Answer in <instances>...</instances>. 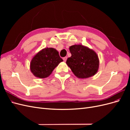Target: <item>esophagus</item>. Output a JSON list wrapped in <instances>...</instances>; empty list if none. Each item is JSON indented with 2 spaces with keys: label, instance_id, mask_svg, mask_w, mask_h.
<instances>
[{
  "label": "esophagus",
  "instance_id": "obj_1",
  "mask_svg": "<svg viewBox=\"0 0 130 130\" xmlns=\"http://www.w3.org/2000/svg\"><path fill=\"white\" fill-rule=\"evenodd\" d=\"M67 59V57H64L63 58V61H64V62H66V61Z\"/></svg>",
  "mask_w": 130,
  "mask_h": 130
}]
</instances>
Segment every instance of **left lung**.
Here are the masks:
<instances>
[{
    "label": "left lung",
    "instance_id": "8db88e82",
    "mask_svg": "<svg viewBox=\"0 0 130 130\" xmlns=\"http://www.w3.org/2000/svg\"><path fill=\"white\" fill-rule=\"evenodd\" d=\"M69 51L72 56L66 63L77 77L87 78L96 74L99 60L93 49L81 44H74L69 47Z\"/></svg>",
    "mask_w": 130,
    "mask_h": 130
}]
</instances>
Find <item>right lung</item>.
Here are the masks:
<instances>
[{"label": "right lung", "mask_w": 130, "mask_h": 130, "mask_svg": "<svg viewBox=\"0 0 130 130\" xmlns=\"http://www.w3.org/2000/svg\"><path fill=\"white\" fill-rule=\"evenodd\" d=\"M63 60L57 50L53 48H45L32 57L30 68L35 76L40 78L48 77Z\"/></svg>", "instance_id": "obj_1"}]
</instances>
